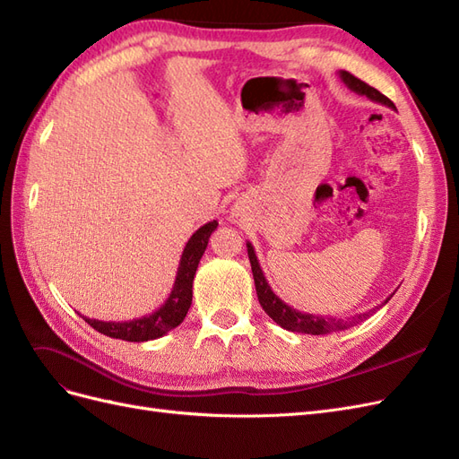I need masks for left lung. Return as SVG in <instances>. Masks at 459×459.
<instances>
[{
  "label": "left lung",
  "instance_id": "left-lung-1",
  "mask_svg": "<svg viewBox=\"0 0 459 459\" xmlns=\"http://www.w3.org/2000/svg\"><path fill=\"white\" fill-rule=\"evenodd\" d=\"M339 78H341V82H342L346 88L356 91L358 95H366L368 100H371L375 103H381V105H386V107H393L394 108V103L388 100V97H385L381 91H377L375 88L368 86L366 82L352 76L351 73L339 71ZM247 253H248V260H251L255 287H256V295H258L260 307L264 308V312H266L273 319L277 325H281L283 329L293 331V333H308V335H327V333H333V331L349 329V327L356 325L358 322H362V319H366L369 316V312H366V314H356V316H352L349 319H337V317H333V316H319V314L299 312L297 308L289 307L287 302H283L280 297L273 293L272 287L266 281V277H264V272L260 268V262H258V258L255 255V247L248 243V241H247ZM393 295H388L383 304H386L388 300H391ZM383 304H381V307H383ZM381 307H377V310Z\"/></svg>",
  "mask_w": 459,
  "mask_h": 459
}]
</instances>
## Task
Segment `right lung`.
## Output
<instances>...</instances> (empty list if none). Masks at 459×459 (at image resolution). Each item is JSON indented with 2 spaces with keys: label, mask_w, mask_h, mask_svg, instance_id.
I'll list each match as a JSON object with an SVG mask.
<instances>
[{
  "label": "right lung",
  "mask_w": 459,
  "mask_h": 459,
  "mask_svg": "<svg viewBox=\"0 0 459 459\" xmlns=\"http://www.w3.org/2000/svg\"><path fill=\"white\" fill-rule=\"evenodd\" d=\"M216 228L218 221L212 220L191 235L189 241L186 243L182 258H179L174 287L160 308L151 312L149 316L134 317L130 322H101V319H91L86 316L82 317H84L95 331L103 333V335L110 339L143 342L164 337L166 333L184 322L193 299V277H195L199 262L206 251L208 239H211V235Z\"/></svg>",
  "instance_id": "obj_1"
}]
</instances>
